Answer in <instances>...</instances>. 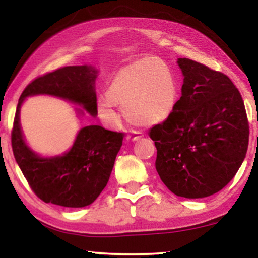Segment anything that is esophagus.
I'll return each mask as SVG.
<instances>
[{
  "instance_id": "34e87169",
  "label": "esophagus",
  "mask_w": 258,
  "mask_h": 258,
  "mask_svg": "<svg viewBox=\"0 0 258 258\" xmlns=\"http://www.w3.org/2000/svg\"><path fill=\"white\" fill-rule=\"evenodd\" d=\"M141 139V135L140 133L137 132H133L132 134H129V135H126L125 140L126 142H135V141H139Z\"/></svg>"
}]
</instances>
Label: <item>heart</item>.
I'll list each match as a JSON object with an SVG mask.
<instances>
[{
	"instance_id": "b5f03b06",
	"label": "heart",
	"mask_w": 258,
	"mask_h": 258,
	"mask_svg": "<svg viewBox=\"0 0 258 258\" xmlns=\"http://www.w3.org/2000/svg\"><path fill=\"white\" fill-rule=\"evenodd\" d=\"M178 83L163 59L144 57L115 74L107 94L97 98V108L105 121L118 122L116 105L123 108L134 124L150 126L167 121L177 107Z\"/></svg>"
}]
</instances>
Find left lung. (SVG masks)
<instances>
[{"label":"left lung","mask_w":258,"mask_h":258,"mask_svg":"<svg viewBox=\"0 0 258 258\" xmlns=\"http://www.w3.org/2000/svg\"><path fill=\"white\" fill-rule=\"evenodd\" d=\"M182 96L175 111L150 129L162 182L175 195L203 199L234 178L244 161L249 124L242 96L227 75L178 58Z\"/></svg>","instance_id":"left-lung-1"}]
</instances>
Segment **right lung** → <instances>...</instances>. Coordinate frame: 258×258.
<instances>
[{
    "mask_svg": "<svg viewBox=\"0 0 258 258\" xmlns=\"http://www.w3.org/2000/svg\"><path fill=\"white\" fill-rule=\"evenodd\" d=\"M98 70L93 66H70L38 77L20 96L12 133L13 153L30 188L45 203L67 208L89 206L105 188L121 149L123 134L101 125L83 126L72 148L56 156H41L28 146L20 122L22 103L27 97L49 95L80 105L96 117L95 81Z\"/></svg>",
    "mask_w": 258,
    "mask_h": 258,
    "instance_id": "obj_1",
    "label": "right lung"
}]
</instances>
